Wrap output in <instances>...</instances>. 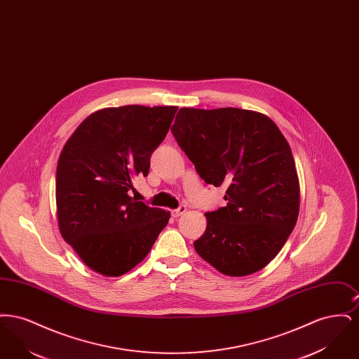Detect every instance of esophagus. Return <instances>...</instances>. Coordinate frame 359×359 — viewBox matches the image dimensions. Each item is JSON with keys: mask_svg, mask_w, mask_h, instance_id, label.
I'll return each instance as SVG.
<instances>
[{"mask_svg": "<svg viewBox=\"0 0 359 359\" xmlns=\"http://www.w3.org/2000/svg\"><path fill=\"white\" fill-rule=\"evenodd\" d=\"M186 211H187V207H186V205H180L179 208H175V210H172V217H173V218H177V217L183 215Z\"/></svg>", "mask_w": 359, "mask_h": 359, "instance_id": "obj_1", "label": "esophagus"}]
</instances>
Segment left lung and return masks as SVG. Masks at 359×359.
Masks as SVG:
<instances>
[{"instance_id": "1", "label": "left lung", "mask_w": 359, "mask_h": 359, "mask_svg": "<svg viewBox=\"0 0 359 359\" xmlns=\"http://www.w3.org/2000/svg\"><path fill=\"white\" fill-rule=\"evenodd\" d=\"M171 130L207 184L227 186V205L205 212L195 250L226 276L261 271L299 217L300 184L287 138L268 116L237 107H182Z\"/></svg>"}]
</instances>
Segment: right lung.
<instances>
[{"mask_svg":"<svg viewBox=\"0 0 359 359\" xmlns=\"http://www.w3.org/2000/svg\"><path fill=\"white\" fill-rule=\"evenodd\" d=\"M176 106L128 104L91 113L65 144L56 168L59 231L86 265L106 277L133 269L170 221V211L129 195L165 138Z\"/></svg>","mask_w":359,"mask_h":359,"instance_id":"obj_1","label":"right lung"}]
</instances>
